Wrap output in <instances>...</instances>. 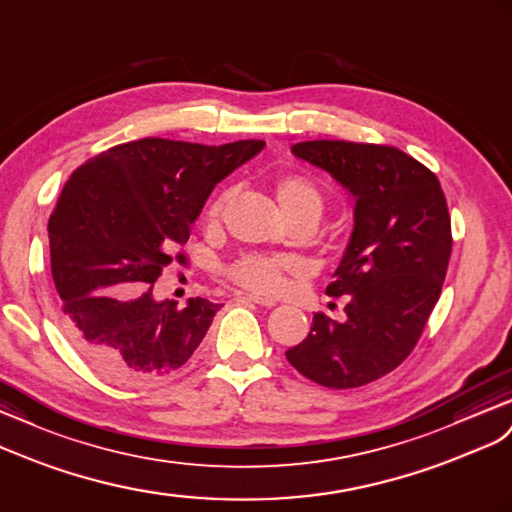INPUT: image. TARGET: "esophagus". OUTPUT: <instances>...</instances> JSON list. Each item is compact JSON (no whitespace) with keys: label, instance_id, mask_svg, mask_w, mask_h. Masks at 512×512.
<instances>
[{"label":"esophagus","instance_id":"34e87169","mask_svg":"<svg viewBox=\"0 0 512 512\" xmlns=\"http://www.w3.org/2000/svg\"><path fill=\"white\" fill-rule=\"evenodd\" d=\"M235 300H246V303H255L261 307H274V300L266 298V296H259V294H246V292H235L233 294Z\"/></svg>","mask_w":512,"mask_h":512}]
</instances>
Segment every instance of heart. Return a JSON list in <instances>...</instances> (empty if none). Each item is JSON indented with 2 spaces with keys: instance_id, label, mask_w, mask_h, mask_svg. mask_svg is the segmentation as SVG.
I'll return each mask as SVG.
<instances>
[{
  "instance_id": "1",
  "label": "heart",
  "mask_w": 512,
  "mask_h": 512,
  "mask_svg": "<svg viewBox=\"0 0 512 512\" xmlns=\"http://www.w3.org/2000/svg\"><path fill=\"white\" fill-rule=\"evenodd\" d=\"M274 194L281 212L294 220V218H316L320 220L324 212V196L322 190L307 177L300 175H287L274 183ZM231 199V190L218 192L209 205L205 207V222L209 227L218 225V220L225 212V207ZM298 264L292 257H279V255H259L248 253L233 261L227 268V277L238 283L246 290L264 292V294H277L283 290L287 281V274L296 272Z\"/></svg>"
}]
</instances>
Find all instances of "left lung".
Masks as SVG:
<instances>
[{
  "label": "left lung",
  "mask_w": 512,
  "mask_h": 512,
  "mask_svg": "<svg viewBox=\"0 0 512 512\" xmlns=\"http://www.w3.org/2000/svg\"><path fill=\"white\" fill-rule=\"evenodd\" d=\"M292 153L355 196V229L326 287L346 296V318L316 313L285 357L322 387L368 385L411 355L441 296L452 253L448 203L432 170L387 144L309 140Z\"/></svg>",
  "instance_id": "1"
}]
</instances>
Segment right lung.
<instances>
[{"mask_svg":"<svg viewBox=\"0 0 512 512\" xmlns=\"http://www.w3.org/2000/svg\"><path fill=\"white\" fill-rule=\"evenodd\" d=\"M266 147L142 138L90 157L64 183L49 216L51 277L73 348L103 376L149 383L199 348L220 305L153 298L216 183Z\"/></svg>","mask_w":512,"mask_h":512,"instance_id":"1","label":"right lung"}]
</instances>
